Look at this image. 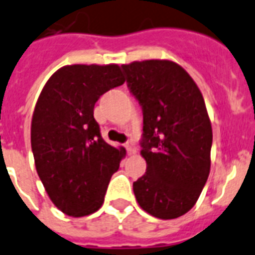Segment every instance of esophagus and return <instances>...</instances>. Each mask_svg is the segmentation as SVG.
Returning <instances> with one entry per match:
<instances>
[{
  "label": "esophagus",
  "instance_id": "obj_1",
  "mask_svg": "<svg viewBox=\"0 0 255 255\" xmlns=\"http://www.w3.org/2000/svg\"><path fill=\"white\" fill-rule=\"evenodd\" d=\"M126 149H127V151L129 155H132V154H136V150H137V147L134 146L133 142H127V144H126Z\"/></svg>",
  "mask_w": 255,
  "mask_h": 255
}]
</instances>
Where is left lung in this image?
Instances as JSON below:
<instances>
[{
    "label": "left lung",
    "mask_w": 255,
    "mask_h": 255,
    "mask_svg": "<svg viewBox=\"0 0 255 255\" xmlns=\"http://www.w3.org/2000/svg\"><path fill=\"white\" fill-rule=\"evenodd\" d=\"M144 114L140 154L146 172L133 183L144 211L176 219L196 205L210 174L213 128L194 80L170 59L122 65Z\"/></svg>",
    "instance_id": "obj_1"
}]
</instances>
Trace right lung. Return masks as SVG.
Masks as SVG:
<instances>
[{"label":"right lung","mask_w":255,"mask_h":255,"mask_svg":"<svg viewBox=\"0 0 255 255\" xmlns=\"http://www.w3.org/2000/svg\"><path fill=\"white\" fill-rule=\"evenodd\" d=\"M126 81L119 65L63 66L45 83L31 122L38 177L66 215H91L102 206L111 175L126 157L109 145L93 117L105 92Z\"/></svg>","instance_id":"1"}]
</instances>
